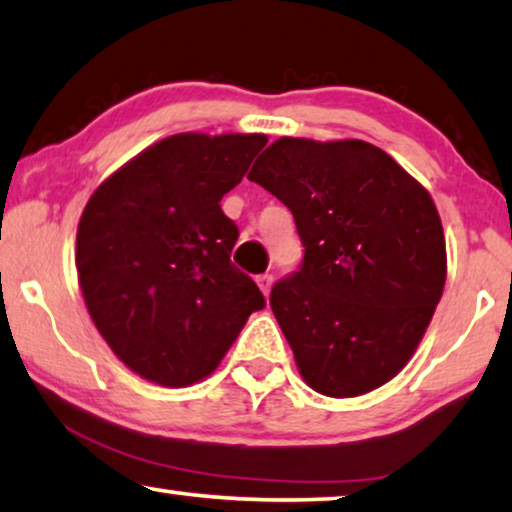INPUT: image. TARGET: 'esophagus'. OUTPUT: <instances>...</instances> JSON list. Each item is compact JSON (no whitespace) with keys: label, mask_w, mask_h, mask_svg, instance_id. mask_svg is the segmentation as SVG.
Returning a JSON list of instances; mask_svg holds the SVG:
<instances>
[{"label":"esophagus","mask_w":512,"mask_h":512,"mask_svg":"<svg viewBox=\"0 0 512 512\" xmlns=\"http://www.w3.org/2000/svg\"><path fill=\"white\" fill-rule=\"evenodd\" d=\"M256 284H258V288H261V293L265 295V298H268L270 288H272V274H258Z\"/></svg>","instance_id":"34e87169"}]
</instances>
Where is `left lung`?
I'll list each match as a JSON object with an SVG mask.
<instances>
[{
	"label": "left lung",
	"mask_w": 512,
	"mask_h": 512,
	"mask_svg": "<svg viewBox=\"0 0 512 512\" xmlns=\"http://www.w3.org/2000/svg\"><path fill=\"white\" fill-rule=\"evenodd\" d=\"M247 177L293 212L305 247L270 293L302 379L328 397L381 388L416 353L446 286L429 191L365 140L284 136Z\"/></svg>",
	"instance_id": "8db88e82"
}]
</instances>
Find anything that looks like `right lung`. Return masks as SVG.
I'll return each mask as SVG.
<instances>
[{
    "instance_id": "1",
    "label": "right lung",
    "mask_w": 512,
    "mask_h": 512,
    "mask_svg": "<svg viewBox=\"0 0 512 512\" xmlns=\"http://www.w3.org/2000/svg\"><path fill=\"white\" fill-rule=\"evenodd\" d=\"M265 143L263 133H175L87 201L76 235L80 291L106 344L143 379L203 381L265 307L254 279L231 263L238 226L219 205Z\"/></svg>"
}]
</instances>
